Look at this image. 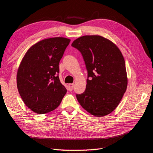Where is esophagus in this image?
<instances>
[{"label":"esophagus","instance_id":"esophagus-1","mask_svg":"<svg viewBox=\"0 0 153 153\" xmlns=\"http://www.w3.org/2000/svg\"><path fill=\"white\" fill-rule=\"evenodd\" d=\"M73 84H68V89H69V90L70 91H71L72 90H73Z\"/></svg>","mask_w":153,"mask_h":153}]
</instances>
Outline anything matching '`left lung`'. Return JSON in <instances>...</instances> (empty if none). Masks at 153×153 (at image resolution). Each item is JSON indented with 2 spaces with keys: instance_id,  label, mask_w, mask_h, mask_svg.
Instances as JSON below:
<instances>
[{
  "instance_id": "1",
  "label": "left lung",
  "mask_w": 153,
  "mask_h": 153,
  "mask_svg": "<svg viewBox=\"0 0 153 153\" xmlns=\"http://www.w3.org/2000/svg\"><path fill=\"white\" fill-rule=\"evenodd\" d=\"M82 54L88 71L86 89L76 94L87 112L103 117L117 108L128 85L125 61L121 50L112 41L98 35L84 36L71 44Z\"/></svg>"
}]
</instances>
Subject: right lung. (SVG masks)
<instances>
[{
    "label": "right lung",
    "mask_w": 153,
    "mask_h": 153,
    "mask_svg": "<svg viewBox=\"0 0 153 153\" xmlns=\"http://www.w3.org/2000/svg\"><path fill=\"white\" fill-rule=\"evenodd\" d=\"M70 39L56 37L41 40L27 51L18 67L17 88L27 107L38 114L61 104L67 90L60 82L59 64Z\"/></svg>",
    "instance_id": "1"
}]
</instances>
